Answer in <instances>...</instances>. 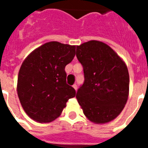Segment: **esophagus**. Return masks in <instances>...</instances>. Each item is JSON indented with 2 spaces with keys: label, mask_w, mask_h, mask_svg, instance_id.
Returning <instances> with one entry per match:
<instances>
[{
  "label": "esophagus",
  "mask_w": 148,
  "mask_h": 148,
  "mask_svg": "<svg viewBox=\"0 0 148 148\" xmlns=\"http://www.w3.org/2000/svg\"><path fill=\"white\" fill-rule=\"evenodd\" d=\"M73 87H74V89L75 90H77V84H74V85H73Z\"/></svg>",
  "instance_id": "obj_1"
}]
</instances>
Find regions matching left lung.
<instances>
[{"label":"left lung","mask_w":148,"mask_h":148,"mask_svg":"<svg viewBox=\"0 0 148 148\" xmlns=\"http://www.w3.org/2000/svg\"><path fill=\"white\" fill-rule=\"evenodd\" d=\"M84 83L76 98L90 121L104 124L120 114L127 102L129 74L123 60L106 43L91 40L77 46Z\"/></svg>","instance_id":"left-lung-1"}]
</instances>
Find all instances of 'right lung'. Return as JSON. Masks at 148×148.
Returning a JSON list of instances; mask_svg holds the SVG:
<instances>
[{"instance_id":"right-lung-1","label":"right lung","mask_w":148,"mask_h":148,"mask_svg":"<svg viewBox=\"0 0 148 148\" xmlns=\"http://www.w3.org/2000/svg\"><path fill=\"white\" fill-rule=\"evenodd\" d=\"M75 46L49 42L36 49L21 65L17 93L32 119L47 123L58 117L69 99L75 97L66 84V66L75 56Z\"/></svg>"}]
</instances>
